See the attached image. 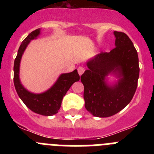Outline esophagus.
I'll list each match as a JSON object with an SVG mask.
<instances>
[{"label":"esophagus","mask_w":154,"mask_h":154,"mask_svg":"<svg viewBox=\"0 0 154 154\" xmlns=\"http://www.w3.org/2000/svg\"><path fill=\"white\" fill-rule=\"evenodd\" d=\"M84 71H85V69H84L83 67L80 66V67L78 68V73L79 74V75H82V73L84 72Z\"/></svg>","instance_id":"1"}]
</instances>
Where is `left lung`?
I'll use <instances>...</instances> for the list:
<instances>
[{
	"instance_id": "8db88e82",
	"label": "left lung",
	"mask_w": 154,
	"mask_h": 154,
	"mask_svg": "<svg viewBox=\"0 0 154 154\" xmlns=\"http://www.w3.org/2000/svg\"><path fill=\"white\" fill-rule=\"evenodd\" d=\"M113 34L116 47L89 59L86 62L88 69L81 76L85 107L97 117H109L124 109L137 87L140 67L137 50L126 34ZM109 74L118 81L108 83Z\"/></svg>"
}]
</instances>
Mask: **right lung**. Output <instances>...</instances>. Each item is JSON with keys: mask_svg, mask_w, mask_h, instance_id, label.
<instances>
[{"mask_svg": "<svg viewBox=\"0 0 154 154\" xmlns=\"http://www.w3.org/2000/svg\"><path fill=\"white\" fill-rule=\"evenodd\" d=\"M40 34V28L32 31L19 47L14 64V84L17 95L28 109L35 113L48 116L55 115L58 112L63 97L72 85L79 80L80 76L77 69L72 72L62 73L50 89L42 93H33L24 88L19 77L21 57L30 42L36 39Z\"/></svg>", "mask_w": 154, "mask_h": 154, "instance_id": "add662e5", "label": "right lung"}]
</instances>
